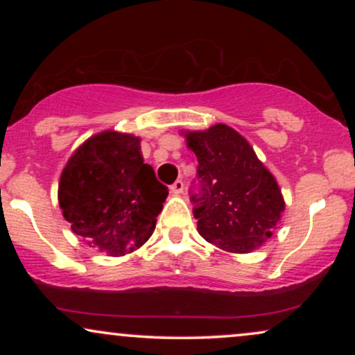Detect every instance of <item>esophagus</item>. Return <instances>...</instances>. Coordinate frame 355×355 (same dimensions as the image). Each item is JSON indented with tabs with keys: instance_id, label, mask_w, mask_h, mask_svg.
Segmentation results:
<instances>
[{
	"instance_id": "34e87169",
	"label": "esophagus",
	"mask_w": 355,
	"mask_h": 355,
	"mask_svg": "<svg viewBox=\"0 0 355 355\" xmlns=\"http://www.w3.org/2000/svg\"><path fill=\"white\" fill-rule=\"evenodd\" d=\"M169 189H171V192H173V193H176V196H179V193H182V192H184V182L181 181V179H178V181L174 182L173 186L169 187Z\"/></svg>"
}]
</instances>
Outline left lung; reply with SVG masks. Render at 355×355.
<instances>
[{"label": "left lung", "instance_id": "8db88e82", "mask_svg": "<svg viewBox=\"0 0 355 355\" xmlns=\"http://www.w3.org/2000/svg\"><path fill=\"white\" fill-rule=\"evenodd\" d=\"M186 137L198 159L191 202L200 236L236 254L263 244L279 221L284 200L254 148L225 124Z\"/></svg>", "mask_w": 355, "mask_h": 355}]
</instances>
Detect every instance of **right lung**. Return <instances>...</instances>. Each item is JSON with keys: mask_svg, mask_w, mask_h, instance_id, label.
<instances>
[{"mask_svg": "<svg viewBox=\"0 0 355 355\" xmlns=\"http://www.w3.org/2000/svg\"><path fill=\"white\" fill-rule=\"evenodd\" d=\"M58 197L77 236L119 257L152 236L168 187L144 163L139 137L106 130L76 150L61 174Z\"/></svg>", "mask_w": 355, "mask_h": 355, "instance_id": "1", "label": "right lung"}]
</instances>
